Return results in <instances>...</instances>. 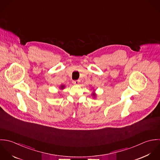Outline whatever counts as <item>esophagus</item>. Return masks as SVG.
Listing matches in <instances>:
<instances>
[{"mask_svg":"<svg viewBox=\"0 0 160 160\" xmlns=\"http://www.w3.org/2000/svg\"><path fill=\"white\" fill-rule=\"evenodd\" d=\"M72 83H73V84H75V85H78V84L79 83V80H73V81L72 82Z\"/></svg>","mask_w":160,"mask_h":160,"instance_id":"obj_1","label":"esophagus"}]
</instances>
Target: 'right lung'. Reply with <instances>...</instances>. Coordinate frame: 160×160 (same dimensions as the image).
I'll list each match as a JSON object with an SVG mask.
<instances>
[{
    "label": "right lung",
    "mask_w": 160,
    "mask_h": 160,
    "mask_svg": "<svg viewBox=\"0 0 160 160\" xmlns=\"http://www.w3.org/2000/svg\"><path fill=\"white\" fill-rule=\"evenodd\" d=\"M61 88H64V86H62V87H61Z\"/></svg>",
    "instance_id": "right-lung-1"
}]
</instances>
